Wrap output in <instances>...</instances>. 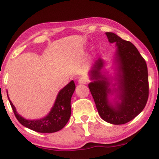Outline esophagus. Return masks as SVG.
<instances>
[{
	"label": "esophagus",
	"mask_w": 159,
	"mask_h": 159,
	"mask_svg": "<svg viewBox=\"0 0 159 159\" xmlns=\"http://www.w3.org/2000/svg\"><path fill=\"white\" fill-rule=\"evenodd\" d=\"M87 81H88L87 78L86 77H84V76L79 78V79H78V84H85L87 83Z\"/></svg>",
	"instance_id": "obj_1"
}]
</instances>
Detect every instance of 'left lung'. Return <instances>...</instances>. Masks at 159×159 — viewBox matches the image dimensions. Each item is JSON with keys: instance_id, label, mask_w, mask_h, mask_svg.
Here are the masks:
<instances>
[{"instance_id": "1", "label": "left lung", "mask_w": 159, "mask_h": 159, "mask_svg": "<svg viewBox=\"0 0 159 159\" xmlns=\"http://www.w3.org/2000/svg\"><path fill=\"white\" fill-rule=\"evenodd\" d=\"M115 43L114 83L103 71L105 62L98 58L91 67L88 84L98 114L107 123L121 125L136 117L143 110L149 96L148 71L137 48L111 32L105 33ZM112 96H114V98Z\"/></svg>"}]
</instances>
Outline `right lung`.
<instances>
[{
	"mask_svg": "<svg viewBox=\"0 0 159 159\" xmlns=\"http://www.w3.org/2000/svg\"><path fill=\"white\" fill-rule=\"evenodd\" d=\"M75 84L71 81L61 90L57 96L54 105L50 112L39 120H26L18 114L16 109L8 96L9 101L13 110L16 119L24 126L40 133H53L60 131L65 126L71 116V98L73 94Z\"/></svg>",
	"mask_w": 159,
	"mask_h": 159,
	"instance_id": "1",
	"label": "right lung"
}]
</instances>
